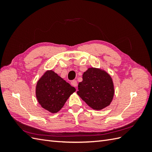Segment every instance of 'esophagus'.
<instances>
[{"instance_id":"1","label":"esophagus","mask_w":152,"mask_h":152,"mask_svg":"<svg viewBox=\"0 0 152 152\" xmlns=\"http://www.w3.org/2000/svg\"><path fill=\"white\" fill-rule=\"evenodd\" d=\"M71 84L73 87H76L77 86V82L76 80H72L71 82Z\"/></svg>"}]
</instances>
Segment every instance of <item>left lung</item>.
Masks as SVG:
<instances>
[{
  "instance_id": "obj_1",
  "label": "left lung",
  "mask_w": 152,
  "mask_h": 152,
  "mask_svg": "<svg viewBox=\"0 0 152 152\" xmlns=\"http://www.w3.org/2000/svg\"><path fill=\"white\" fill-rule=\"evenodd\" d=\"M78 85L77 94L91 108L100 110L110 105L113 98L112 77L101 69L89 68L82 75Z\"/></svg>"
}]
</instances>
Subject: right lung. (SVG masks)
I'll use <instances>...</instances> for the list:
<instances>
[{
  "instance_id": "right-lung-1",
  "label": "right lung",
  "mask_w": 152,
  "mask_h": 152,
  "mask_svg": "<svg viewBox=\"0 0 152 152\" xmlns=\"http://www.w3.org/2000/svg\"><path fill=\"white\" fill-rule=\"evenodd\" d=\"M76 91L53 70L45 72L36 86V97L43 108L55 113L63 108L70 96Z\"/></svg>"
}]
</instances>
